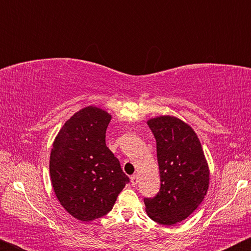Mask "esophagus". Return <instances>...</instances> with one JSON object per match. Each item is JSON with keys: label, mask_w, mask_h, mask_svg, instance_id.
Returning a JSON list of instances; mask_svg holds the SVG:
<instances>
[{"label": "esophagus", "mask_w": 251, "mask_h": 251, "mask_svg": "<svg viewBox=\"0 0 251 251\" xmlns=\"http://www.w3.org/2000/svg\"><path fill=\"white\" fill-rule=\"evenodd\" d=\"M130 182H131V185L133 186H136L138 184V176L137 175H133L130 177Z\"/></svg>", "instance_id": "esophagus-1"}]
</instances>
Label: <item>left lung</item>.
<instances>
[{"label":"left lung","instance_id":"1","mask_svg":"<svg viewBox=\"0 0 251 251\" xmlns=\"http://www.w3.org/2000/svg\"><path fill=\"white\" fill-rule=\"evenodd\" d=\"M147 124L156 139L160 188L155 197L144 198V202L154 222L171 226L201 205L209 185V171L201 142L186 123L160 116Z\"/></svg>","mask_w":251,"mask_h":251}]
</instances>
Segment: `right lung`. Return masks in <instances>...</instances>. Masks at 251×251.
Segmentation results:
<instances>
[{
    "label": "right lung",
    "instance_id": "1",
    "mask_svg": "<svg viewBox=\"0 0 251 251\" xmlns=\"http://www.w3.org/2000/svg\"><path fill=\"white\" fill-rule=\"evenodd\" d=\"M110 115L88 106L74 114L55 138L50 173L55 195L69 214L82 222L112 210L129 178L106 146Z\"/></svg>",
    "mask_w": 251,
    "mask_h": 251
}]
</instances>
